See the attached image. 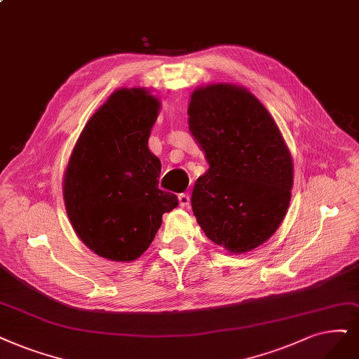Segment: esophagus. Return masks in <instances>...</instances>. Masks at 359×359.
I'll list each match as a JSON object with an SVG mask.
<instances>
[{
	"instance_id": "obj_1",
	"label": "esophagus",
	"mask_w": 359,
	"mask_h": 359,
	"mask_svg": "<svg viewBox=\"0 0 359 359\" xmlns=\"http://www.w3.org/2000/svg\"><path fill=\"white\" fill-rule=\"evenodd\" d=\"M179 204H180V207H189V204H191L189 194H180L179 195Z\"/></svg>"
}]
</instances>
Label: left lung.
<instances>
[{"mask_svg": "<svg viewBox=\"0 0 359 359\" xmlns=\"http://www.w3.org/2000/svg\"><path fill=\"white\" fill-rule=\"evenodd\" d=\"M188 115L210 165L192 191L198 224L231 253L259 247L280 228L293 188L280 128L253 93L233 84L196 88Z\"/></svg>", "mask_w": 359, "mask_h": 359, "instance_id": "1", "label": "left lung"}]
</instances>
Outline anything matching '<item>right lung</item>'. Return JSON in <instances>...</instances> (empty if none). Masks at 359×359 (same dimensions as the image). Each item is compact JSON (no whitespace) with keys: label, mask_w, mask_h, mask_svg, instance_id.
<instances>
[{"label":"right lung","mask_w":359,"mask_h":359,"mask_svg":"<svg viewBox=\"0 0 359 359\" xmlns=\"http://www.w3.org/2000/svg\"><path fill=\"white\" fill-rule=\"evenodd\" d=\"M159 100L146 88H119L79 135L63 179L66 213L91 251L114 262L140 257L176 208L158 188L161 161L148 148Z\"/></svg>","instance_id":"1"}]
</instances>
